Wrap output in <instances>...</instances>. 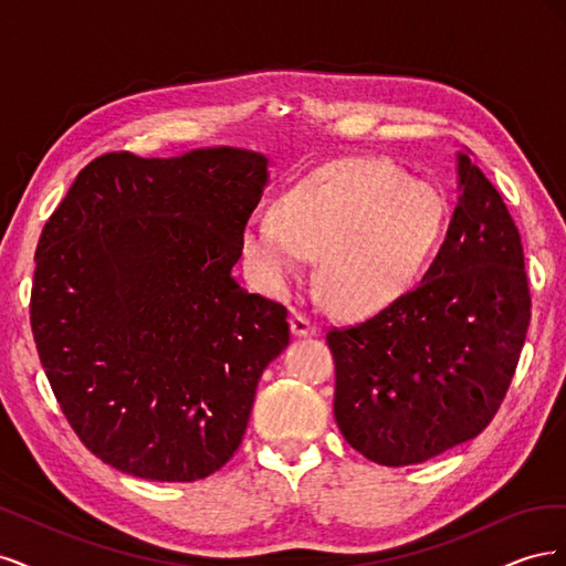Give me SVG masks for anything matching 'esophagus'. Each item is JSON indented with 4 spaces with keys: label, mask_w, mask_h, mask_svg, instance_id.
I'll list each match as a JSON object with an SVG mask.
<instances>
[{
    "label": "esophagus",
    "mask_w": 566,
    "mask_h": 566,
    "mask_svg": "<svg viewBox=\"0 0 566 566\" xmlns=\"http://www.w3.org/2000/svg\"><path fill=\"white\" fill-rule=\"evenodd\" d=\"M290 328H293V335H297V337H312L318 333V323L312 316L295 312L293 316H290Z\"/></svg>",
    "instance_id": "34e87169"
}]
</instances>
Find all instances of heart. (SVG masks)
Segmentation results:
<instances>
[{
  "label": "heart",
  "mask_w": 566,
  "mask_h": 566,
  "mask_svg": "<svg viewBox=\"0 0 566 566\" xmlns=\"http://www.w3.org/2000/svg\"><path fill=\"white\" fill-rule=\"evenodd\" d=\"M447 224L439 188L375 158L323 163L290 181L273 217L243 235L264 287L281 293L318 254L323 295L339 312L373 314L413 285Z\"/></svg>",
  "instance_id": "obj_1"
}]
</instances>
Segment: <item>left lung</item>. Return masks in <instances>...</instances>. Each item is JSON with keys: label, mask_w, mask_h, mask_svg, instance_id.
Returning a JSON list of instances; mask_svg holds the SVG:
<instances>
[{"label": "left lung", "mask_w": 566, "mask_h": 566, "mask_svg": "<svg viewBox=\"0 0 566 566\" xmlns=\"http://www.w3.org/2000/svg\"><path fill=\"white\" fill-rule=\"evenodd\" d=\"M458 191L424 279L325 335L339 432L378 465H418L484 432L517 370L531 318L522 238L470 156H458Z\"/></svg>", "instance_id": "left-lung-1"}]
</instances>
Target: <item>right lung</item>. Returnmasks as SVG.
Returning <instances> with one entry per match:
<instances>
[{"label":"right lung","mask_w":566,"mask_h":566,"mask_svg":"<svg viewBox=\"0 0 566 566\" xmlns=\"http://www.w3.org/2000/svg\"><path fill=\"white\" fill-rule=\"evenodd\" d=\"M266 158L113 150L84 165L35 252L30 325L80 441L115 470L196 482L227 465L287 310L231 279Z\"/></svg>","instance_id":"right-lung-1"}]
</instances>
